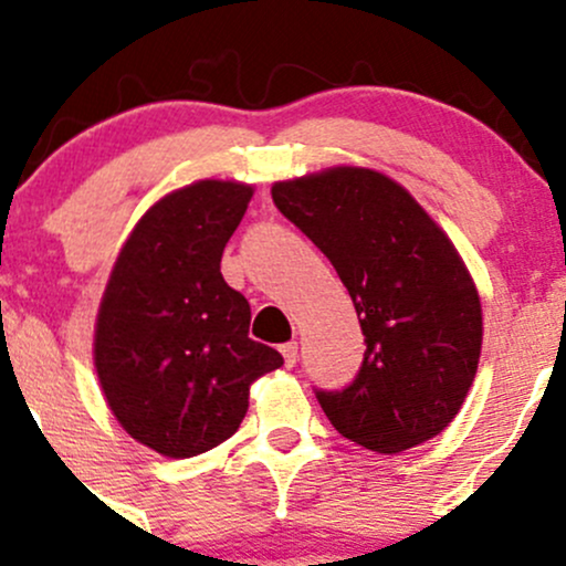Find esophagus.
Returning <instances> with one entry per match:
<instances>
[{
  "label": "esophagus",
  "instance_id": "obj_1",
  "mask_svg": "<svg viewBox=\"0 0 566 566\" xmlns=\"http://www.w3.org/2000/svg\"><path fill=\"white\" fill-rule=\"evenodd\" d=\"M282 356H284V367H295V361H297V343L295 340H290V343H284L282 348Z\"/></svg>",
  "mask_w": 566,
  "mask_h": 566
}]
</instances>
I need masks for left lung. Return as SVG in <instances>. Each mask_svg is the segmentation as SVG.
Listing matches in <instances>:
<instances>
[{"instance_id": "1", "label": "left lung", "mask_w": 566, "mask_h": 566, "mask_svg": "<svg viewBox=\"0 0 566 566\" xmlns=\"http://www.w3.org/2000/svg\"><path fill=\"white\" fill-rule=\"evenodd\" d=\"M271 197L346 284L365 359L340 391L314 388L337 433L380 454L444 431L482 354V303L447 233L399 184L335 167Z\"/></svg>"}]
</instances>
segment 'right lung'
Instances as JSON below:
<instances>
[{
    "label": "right lung",
    "instance_id": "right-lung-1",
    "mask_svg": "<svg viewBox=\"0 0 566 566\" xmlns=\"http://www.w3.org/2000/svg\"><path fill=\"white\" fill-rule=\"evenodd\" d=\"M252 188L199 180L159 199L122 247L95 327L108 407L140 444L193 458L233 437L250 382L284 365L252 340L250 303L220 258Z\"/></svg>",
    "mask_w": 566,
    "mask_h": 566
}]
</instances>
